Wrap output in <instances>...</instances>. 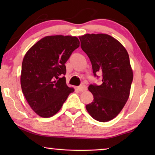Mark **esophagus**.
I'll return each mask as SVG.
<instances>
[{
	"instance_id": "1",
	"label": "esophagus",
	"mask_w": 155,
	"mask_h": 155,
	"mask_svg": "<svg viewBox=\"0 0 155 155\" xmlns=\"http://www.w3.org/2000/svg\"><path fill=\"white\" fill-rule=\"evenodd\" d=\"M77 89L79 91H84L87 90V86H86L85 85H81L80 86H78Z\"/></svg>"
}]
</instances>
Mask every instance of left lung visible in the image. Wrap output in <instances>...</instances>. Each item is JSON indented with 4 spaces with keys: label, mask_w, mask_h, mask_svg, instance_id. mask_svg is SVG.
<instances>
[{
    "label": "left lung",
    "mask_w": 155,
    "mask_h": 155,
    "mask_svg": "<svg viewBox=\"0 0 155 155\" xmlns=\"http://www.w3.org/2000/svg\"><path fill=\"white\" fill-rule=\"evenodd\" d=\"M78 38L94 76L98 72L103 75L101 85L89 86L94 101L86 109L97 121H110L122 111L130 95L133 72L129 56L122 44L107 34L87 33Z\"/></svg>",
    "instance_id": "8db88e82"
}]
</instances>
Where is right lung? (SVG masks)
Returning a JSON list of instances; mask_svg holds the SVG:
<instances>
[{
  "label": "right lung",
  "instance_id": "right-lung-1",
  "mask_svg": "<svg viewBox=\"0 0 155 155\" xmlns=\"http://www.w3.org/2000/svg\"><path fill=\"white\" fill-rule=\"evenodd\" d=\"M79 45L75 36H46L25 54L21 70V87L31 108L39 116H53L74 91L66 85L65 64Z\"/></svg>",
  "mask_w": 155,
  "mask_h": 155
}]
</instances>
